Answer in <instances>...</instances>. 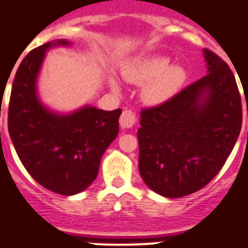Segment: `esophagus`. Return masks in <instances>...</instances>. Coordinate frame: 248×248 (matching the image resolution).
<instances>
[{"instance_id":"obj_1","label":"esophagus","mask_w":248,"mask_h":248,"mask_svg":"<svg viewBox=\"0 0 248 248\" xmlns=\"http://www.w3.org/2000/svg\"><path fill=\"white\" fill-rule=\"evenodd\" d=\"M136 113L131 109H124L122 114H121V118H120V124L121 126L124 128H130V127H134L136 124Z\"/></svg>"}]
</instances>
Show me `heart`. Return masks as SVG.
Masks as SVG:
<instances>
[{
  "mask_svg": "<svg viewBox=\"0 0 248 248\" xmlns=\"http://www.w3.org/2000/svg\"><path fill=\"white\" fill-rule=\"evenodd\" d=\"M130 82L144 85V99L151 104H159L175 95L184 83L186 75L179 65H170L169 58L153 56L130 64L124 71ZM117 87L116 83H113Z\"/></svg>",
  "mask_w": 248,
  "mask_h": 248,
  "instance_id": "b5f03b06",
  "label": "heart"
}]
</instances>
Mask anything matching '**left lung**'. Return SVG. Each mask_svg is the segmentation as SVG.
I'll use <instances>...</instances> for the list:
<instances>
[{
    "instance_id": "1",
    "label": "left lung",
    "mask_w": 248,
    "mask_h": 248,
    "mask_svg": "<svg viewBox=\"0 0 248 248\" xmlns=\"http://www.w3.org/2000/svg\"><path fill=\"white\" fill-rule=\"evenodd\" d=\"M208 73L161 104L141 109L139 170L155 193L179 198L200 190L223 169L242 127L235 77L203 50Z\"/></svg>"
}]
</instances>
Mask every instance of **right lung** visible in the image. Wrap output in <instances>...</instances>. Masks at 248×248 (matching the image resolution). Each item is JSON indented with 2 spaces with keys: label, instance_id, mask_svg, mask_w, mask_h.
<instances>
[{
  "label": "right lung",
  "instance_id": "right-lung-1",
  "mask_svg": "<svg viewBox=\"0 0 248 248\" xmlns=\"http://www.w3.org/2000/svg\"><path fill=\"white\" fill-rule=\"evenodd\" d=\"M65 40L47 42L21 60L9 103L10 138L28 173L44 188L72 196L96 179L101 157L118 135L121 109L85 107L58 116L41 104L36 79L46 50Z\"/></svg>",
  "mask_w": 248,
  "mask_h": 248
}]
</instances>
